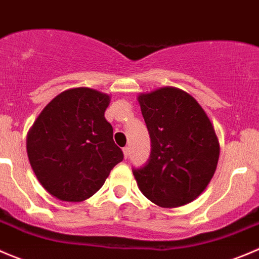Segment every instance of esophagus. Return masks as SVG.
Wrapping results in <instances>:
<instances>
[{
  "label": "esophagus",
  "mask_w": 259,
  "mask_h": 259,
  "mask_svg": "<svg viewBox=\"0 0 259 259\" xmlns=\"http://www.w3.org/2000/svg\"><path fill=\"white\" fill-rule=\"evenodd\" d=\"M128 153H130V147H123V155L124 157H128Z\"/></svg>",
  "instance_id": "34e87169"
}]
</instances>
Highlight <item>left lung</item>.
<instances>
[{
	"label": "left lung",
	"instance_id": "8db88e82",
	"mask_svg": "<svg viewBox=\"0 0 259 259\" xmlns=\"http://www.w3.org/2000/svg\"><path fill=\"white\" fill-rule=\"evenodd\" d=\"M151 138L146 165L133 168L141 193L161 208H178L198 198L219 160V141L194 97L174 87L138 96Z\"/></svg>",
	"mask_w": 259,
	"mask_h": 259
}]
</instances>
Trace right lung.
<instances>
[{
	"mask_svg": "<svg viewBox=\"0 0 259 259\" xmlns=\"http://www.w3.org/2000/svg\"><path fill=\"white\" fill-rule=\"evenodd\" d=\"M109 101L96 89H68L42 109L27 133L30 165L44 189L59 200H87L123 160L104 117Z\"/></svg>",
	"mask_w": 259,
	"mask_h": 259,
	"instance_id": "obj_1",
	"label": "right lung"
}]
</instances>
